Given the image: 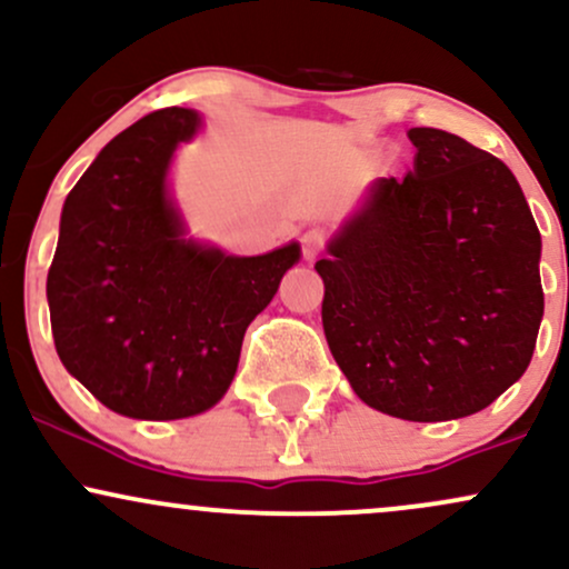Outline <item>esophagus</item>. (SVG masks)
<instances>
[{"instance_id": "esophagus-1", "label": "esophagus", "mask_w": 569, "mask_h": 569, "mask_svg": "<svg viewBox=\"0 0 569 569\" xmlns=\"http://www.w3.org/2000/svg\"><path fill=\"white\" fill-rule=\"evenodd\" d=\"M321 248H323V234L321 232H318V230H307L302 234V251H305L307 259L316 257V253L321 251Z\"/></svg>"}]
</instances>
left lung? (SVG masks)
<instances>
[{"instance_id": "obj_1", "label": "left lung", "mask_w": 569, "mask_h": 569, "mask_svg": "<svg viewBox=\"0 0 569 569\" xmlns=\"http://www.w3.org/2000/svg\"><path fill=\"white\" fill-rule=\"evenodd\" d=\"M415 171L377 179L316 262L323 331L382 415H476L525 375L543 321L540 232L508 166L411 128Z\"/></svg>"}]
</instances>
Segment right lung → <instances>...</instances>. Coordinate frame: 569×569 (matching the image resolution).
Returning a JSON list of instances; mask_svg holds the SVG:
<instances>
[{
	"mask_svg": "<svg viewBox=\"0 0 569 569\" xmlns=\"http://www.w3.org/2000/svg\"><path fill=\"white\" fill-rule=\"evenodd\" d=\"M194 109L141 117L98 152L61 211L48 272L56 350L103 407L181 420L221 401L248 323L299 262V243L232 257L187 238L168 189Z\"/></svg>",
	"mask_w": 569,
	"mask_h": 569,
	"instance_id": "right-lung-1",
	"label": "right lung"
}]
</instances>
